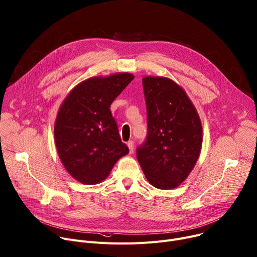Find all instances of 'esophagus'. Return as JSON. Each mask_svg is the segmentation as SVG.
I'll list each match as a JSON object with an SVG mask.
<instances>
[{
	"label": "esophagus",
	"instance_id": "1",
	"mask_svg": "<svg viewBox=\"0 0 257 257\" xmlns=\"http://www.w3.org/2000/svg\"><path fill=\"white\" fill-rule=\"evenodd\" d=\"M127 147L130 149V153H134V142L133 141H128L127 142Z\"/></svg>",
	"mask_w": 257,
	"mask_h": 257
}]
</instances>
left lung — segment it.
<instances>
[{
    "instance_id": "left-lung-1",
    "label": "left lung",
    "mask_w": 257,
    "mask_h": 257,
    "mask_svg": "<svg viewBox=\"0 0 257 257\" xmlns=\"http://www.w3.org/2000/svg\"><path fill=\"white\" fill-rule=\"evenodd\" d=\"M147 137L137 159L150 185L174 189L188 177L202 145L200 118L185 90L163 77L142 79Z\"/></svg>"
}]
</instances>
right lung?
Here are the masks:
<instances>
[{"instance_id": "add662e5", "label": "right lung", "mask_w": 257, "mask_h": 257, "mask_svg": "<svg viewBox=\"0 0 257 257\" xmlns=\"http://www.w3.org/2000/svg\"><path fill=\"white\" fill-rule=\"evenodd\" d=\"M133 79L127 72L90 78L75 86L60 107L54 127L57 152L78 182L100 183L128 154L110 107Z\"/></svg>"}]
</instances>
